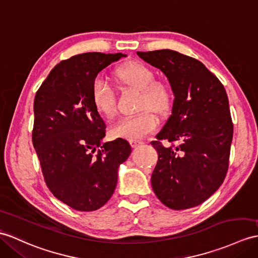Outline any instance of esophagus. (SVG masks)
I'll list each match as a JSON object with an SVG mask.
<instances>
[{
    "label": "esophagus",
    "instance_id": "esophagus-1",
    "mask_svg": "<svg viewBox=\"0 0 258 258\" xmlns=\"http://www.w3.org/2000/svg\"><path fill=\"white\" fill-rule=\"evenodd\" d=\"M144 142L143 141H137V140H134V141H131V145L133 147H139L141 145H143Z\"/></svg>",
    "mask_w": 258,
    "mask_h": 258
}]
</instances>
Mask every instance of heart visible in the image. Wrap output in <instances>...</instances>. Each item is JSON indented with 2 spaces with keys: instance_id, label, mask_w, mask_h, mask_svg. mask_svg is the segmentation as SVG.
I'll return each instance as SVG.
<instances>
[{
  "instance_id": "heart-1",
  "label": "heart",
  "mask_w": 258,
  "mask_h": 258,
  "mask_svg": "<svg viewBox=\"0 0 258 258\" xmlns=\"http://www.w3.org/2000/svg\"><path fill=\"white\" fill-rule=\"evenodd\" d=\"M117 83L135 89L141 92L139 115L123 117L111 130L117 139L128 141L142 140L158 126V119L152 109L159 115H165L172 105V91L168 83L155 80L154 70L145 63L131 61L124 63L114 71ZM92 103L99 114L112 119L116 114V100L113 89L103 80H97L92 86Z\"/></svg>"
}]
</instances>
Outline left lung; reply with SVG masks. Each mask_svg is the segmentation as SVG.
<instances>
[{
	"mask_svg": "<svg viewBox=\"0 0 258 258\" xmlns=\"http://www.w3.org/2000/svg\"><path fill=\"white\" fill-rule=\"evenodd\" d=\"M137 55L167 77L175 97L171 115L151 143L158 153L154 192L172 210L199 206L220 188L229 168L233 124L225 89L202 62L178 51ZM163 139L181 144L165 148Z\"/></svg>",
	"mask_w": 258,
	"mask_h": 258,
	"instance_id": "left-lung-1",
	"label": "left lung"
}]
</instances>
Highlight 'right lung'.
Listing matches in <instances>:
<instances>
[{"label": "right lung", "instance_id": "right-lung-1", "mask_svg": "<svg viewBox=\"0 0 258 258\" xmlns=\"http://www.w3.org/2000/svg\"><path fill=\"white\" fill-rule=\"evenodd\" d=\"M125 53L86 52L59 62L34 100L33 145L47 187L78 211L110 200L118 167L128 158L126 140L103 143L105 123L92 103L98 74Z\"/></svg>", "mask_w": 258, "mask_h": 258}]
</instances>
